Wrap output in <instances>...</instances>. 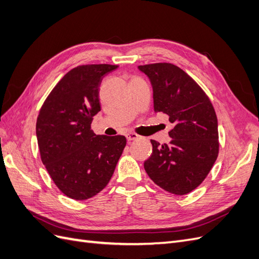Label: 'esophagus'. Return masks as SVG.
<instances>
[{
    "instance_id": "esophagus-1",
    "label": "esophagus",
    "mask_w": 259,
    "mask_h": 259,
    "mask_svg": "<svg viewBox=\"0 0 259 259\" xmlns=\"http://www.w3.org/2000/svg\"><path fill=\"white\" fill-rule=\"evenodd\" d=\"M140 136L137 135L136 133H128V134H126V139L128 140V142H132V140H136L138 139Z\"/></svg>"
}]
</instances>
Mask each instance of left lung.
Returning a JSON list of instances; mask_svg holds the SVG:
<instances>
[{"label":"left lung","instance_id":"obj_1","mask_svg":"<svg viewBox=\"0 0 259 259\" xmlns=\"http://www.w3.org/2000/svg\"><path fill=\"white\" fill-rule=\"evenodd\" d=\"M151 82L155 112L169 116L168 144L151 140L145 161L148 176L177 195L191 192L208 175L218 156V123L209 98L198 83L168 62L138 66Z\"/></svg>","mask_w":259,"mask_h":259}]
</instances>
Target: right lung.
Listing matches in <instances>:
<instances>
[{
    "instance_id": "1",
    "label": "right lung",
    "mask_w": 259,
    "mask_h": 259,
    "mask_svg": "<svg viewBox=\"0 0 259 259\" xmlns=\"http://www.w3.org/2000/svg\"><path fill=\"white\" fill-rule=\"evenodd\" d=\"M113 65L77 66L45 99L36 120L41 160L58 189L73 200L90 199L108 185L126 146L121 135H96L99 85Z\"/></svg>"
}]
</instances>
